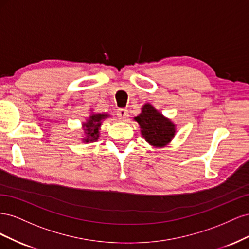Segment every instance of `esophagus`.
I'll return each instance as SVG.
<instances>
[{"label": "esophagus", "mask_w": 249, "mask_h": 249, "mask_svg": "<svg viewBox=\"0 0 249 249\" xmlns=\"http://www.w3.org/2000/svg\"><path fill=\"white\" fill-rule=\"evenodd\" d=\"M117 116H118V118L120 120H123V122H125V120L127 119V117H129V111H127L126 109H118Z\"/></svg>", "instance_id": "esophagus-1"}]
</instances>
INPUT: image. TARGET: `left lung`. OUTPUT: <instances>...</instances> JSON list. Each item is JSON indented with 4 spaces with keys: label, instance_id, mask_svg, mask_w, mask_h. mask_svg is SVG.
Returning <instances> with one entry per match:
<instances>
[{
    "label": "left lung",
    "instance_id": "8db88e82",
    "mask_svg": "<svg viewBox=\"0 0 249 249\" xmlns=\"http://www.w3.org/2000/svg\"><path fill=\"white\" fill-rule=\"evenodd\" d=\"M140 126L142 137L149 145L154 147H164L168 145L176 136V124L172 120L164 116L152 104H144L141 113L134 117Z\"/></svg>",
    "mask_w": 249,
    "mask_h": 249
}]
</instances>
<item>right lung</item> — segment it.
I'll use <instances>...</instances> for the list:
<instances>
[{"mask_svg": "<svg viewBox=\"0 0 249 249\" xmlns=\"http://www.w3.org/2000/svg\"><path fill=\"white\" fill-rule=\"evenodd\" d=\"M108 113H94L91 111L90 115L86 118V122L82 123V141L83 143H91L100 138V130L103 120L109 118Z\"/></svg>", "mask_w": 249, "mask_h": 249, "instance_id": "add662e5", "label": "right lung"}]
</instances>
